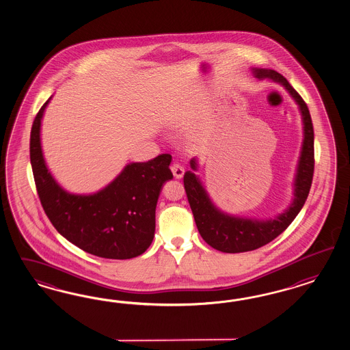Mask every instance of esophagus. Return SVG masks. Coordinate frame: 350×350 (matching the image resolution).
<instances>
[{"label": "esophagus", "instance_id": "esophagus-1", "mask_svg": "<svg viewBox=\"0 0 350 350\" xmlns=\"http://www.w3.org/2000/svg\"><path fill=\"white\" fill-rule=\"evenodd\" d=\"M170 170H172L173 176H174L177 180H180V178L183 177V174H185V168H183L180 164H178V163H174Z\"/></svg>", "mask_w": 350, "mask_h": 350}]
</instances>
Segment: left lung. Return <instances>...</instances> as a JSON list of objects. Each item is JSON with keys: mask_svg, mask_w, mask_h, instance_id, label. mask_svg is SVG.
Listing matches in <instances>:
<instances>
[{"mask_svg": "<svg viewBox=\"0 0 350 350\" xmlns=\"http://www.w3.org/2000/svg\"><path fill=\"white\" fill-rule=\"evenodd\" d=\"M252 71L257 79H270L275 83L282 84L298 104L303 121L302 151L294 180L293 202L283 214L269 220L247 219L224 214L211 202L199 177H196V174L191 170L185 173L183 185L200 234L208 246L227 254L254 251L282 234L293 221L294 217L298 215L308 198L314 170L313 124L307 104L304 103L302 96L294 90L288 80L279 72L267 68H252ZM189 164L192 170H198V163L195 159H192Z\"/></svg>", "mask_w": 350, "mask_h": 350, "instance_id": "left-lung-1", "label": "left lung"}]
</instances>
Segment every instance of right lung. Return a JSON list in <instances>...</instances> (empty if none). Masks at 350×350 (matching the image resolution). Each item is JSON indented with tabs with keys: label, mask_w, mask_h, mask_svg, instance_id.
<instances>
[{
	"label": "right lung",
	"mask_w": 350,
	"mask_h": 350,
	"mask_svg": "<svg viewBox=\"0 0 350 350\" xmlns=\"http://www.w3.org/2000/svg\"><path fill=\"white\" fill-rule=\"evenodd\" d=\"M42 105L30 133V163L40 204L61 236L88 254L126 260L144 254L155 232V208L163 183L173 178L172 157L161 154L130 163L107 187L93 195L62 189L48 170L40 146Z\"/></svg>",
	"instance_id": "obj_1"
}]
</instances>
